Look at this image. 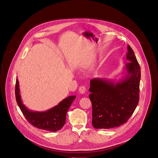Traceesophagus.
I'll return each instance as SVG.
<instances>
[{
    "mask_svg": "<svg viewBox=\"0 0 158 158\" xmlns=\"http://www.w3.org/2000/svg\"><path fill=\"white\" fill-rule=\"evenodd\" d=\"M79 92H80L81 94H84L86 92V87H85V86H81L79 87Z\"/></svg>",
    "mask_w": 158,
    "mask_h": 158,
    "instance_id": "34e87169",
    "label": "esophagus"
}]
</instances>
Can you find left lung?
<instances>
[{
    "mask_svg": "<svg viewBox=\"0 0 158 158\" xmlns=\"http://www.w3.org/2000/svg\"><path fill=\"white\" fill-rule=\"evenodd\" d=\"M127 75L119 82L101 78L90 81L92 125L96 129L117 127L127 122L138 104L141 70L133 50L128 45Z\"/></svg>",
    "mask_w": 158,
    "mask_h": 158,
    "instance_id": "left-lung-1",
    "label": "left lung"
}]
</instances>
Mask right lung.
<instances>
[{
  "mask_svg": "<svg viewBox=\"0 0 158 158\" xmlns=\"http://www.w3.org/2000/svg\"><path fill=\"white\" fill-rule=\"evenodd\" d=\"M16 101L23 116L34 127L45 131L55 132L61 129L65 124L66 115L76 96H69L61 101L58 105L46 111L38 112L29 110L21 100L19 80L15 85Z\"/></svg>",
  "mask_w": 158,
  "mask_h": 158,
  "instance_id": "add662e5",
  "label": "right lung"
}]
</instances>
